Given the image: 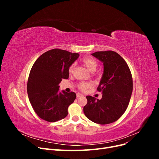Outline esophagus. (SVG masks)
I'll return each mask as SVG.
<instances>
[{
    "label": "esophagus",
    "instance_id": "obj_1",
    "mask_svg": "<svg viewBox=\"0 0 159 159\" xmlns=\"http://www.w3.org/2000/svg\"><path fill=\"white\" fill-rule=\"evenodd\" d=\"M84 97V95L81 94V93H77V98H83Z\"/></svg>",
    "mask_w": 159,
    "mask_h": 159
}]
</instances>
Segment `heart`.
<instances>
[{
    "mask_svg": "<svg viewBox=\"0 0 159 159\" xmlns=\"http://www.w3.org/2000/svg\"><path fill=\"white\" fill-rule=\"evenodd\" d=\"M82 61L84 63V64L85 65V66L87 67V68L89 70V71H93V70H95L96 68L98 66V61H96L94 58L91 57H84L82 58ZM75 68V64H71L70 68H69V72L70 73H72L74 71ZM91 85V84L90 83H86V82H83L81 83L80 84V88L81 90H85L87 88H88Z\"/></svg>",
    "mask_w": 159,
    "mask_h": 159,
    "instance_id": "obj_1",
    "label": "heart"
}]
</instances>
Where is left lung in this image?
Wrapping results in <instances>:
<instances>
[{
    "mask_svg": "<svg viewBox=\"0 0 159 159\" xmlns=\"http://www.w3.org/2000/svg\"><path fill=\"white\" fill-rule=\"evenodd\" d=\"M103 64V73L98 90L102 98L88 95L84 112L91 121L101 125L116 121L125 111L133 91V79L126 61L113 51L91 54Z\"/></svg>",
    "mask_w": 159,
    "mask_h": 159,
    "instance_id": "obj_1",
    "label": "left lung"
}]
</instances>
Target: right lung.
Returning a JSON list of instances; mask_svg holds the SVG:
<instances>
[{
  "mask_svg": "<svg viewBox=\"0 0 159 159\" xmlns=\"http://www.w3.org/2000/svg\"><path fill=\"white\" fill-rule=\"evenodd\" d=\"M78 53L60 49L46 52L36 60L30 70L27 93L32 106L41 119L56 122L68 115L69 105L76 94L59 91L61 79L69 78V68L78 58Z\"/></svg>",
  "mask_w": 159,
  "mask_h": 159,
  "instance_id": "1",
  "label": "right lung"
}]
</instances>
